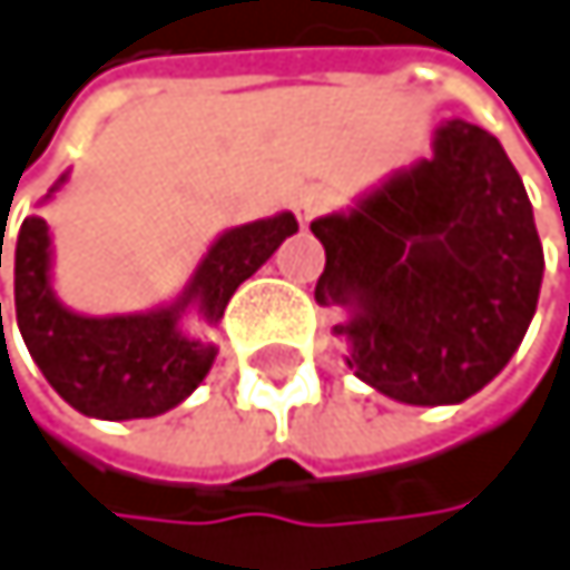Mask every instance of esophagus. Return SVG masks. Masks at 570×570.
Wrapping results in <instances>:
<instances>
[{
    "mask_svg": "<svg viewBox=\"0 0 570 570\" xmlns=\"http://www.w3.org/2000/svg\"><path fill=\"white\" fill-rule=\"evenodd\" d=\"M327 202H332V194H327L324 187H317V184L301 187V190L294 194V212H297L301 228H307V225H311V222L327 208Z\"/></svg>",
    "mask_w": 570,
    "mask_h": 570,
    "instance_id": "esophagus-1",
    "label": "esophagus"
}]
</instances>
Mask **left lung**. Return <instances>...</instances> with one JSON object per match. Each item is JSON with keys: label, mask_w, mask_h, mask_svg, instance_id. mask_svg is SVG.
I'll return each mask as SVG.
<instances>
[{"label": "left lung", "mask_w": 570, "mask_h": 570, "mask_svg": "<svg viewBox=\"0 0 570 570\" xmlns=\"http://www.w3.org/2000/svg\"><path fill=\"white\" fill-rule=\"evenodd\" d=\"M324 246L314 287L342 311L345 365L410 406H451L492 383L537 311L543 249L527 187L492 132L434 129L431 157L390 170L311 222Z\"/></svg>", "instance_id": "1"}]
</instances>
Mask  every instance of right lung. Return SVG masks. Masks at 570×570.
Listing matches in <instances>:
<instances>
[{
	"label": "right lung",
	"instance_id": "right-lung-1",
	"mask_svg": "<svg viewBox=\"0 0 570 570\" xmlns=\"http://www.w3.org/2000/svg\"><path fill=\"white\" fill-rule=\"evenodd\" d=\"M68 177L71 170H63L40 205H47ZM294 232V212H276L249 225L225 228L177 297L149 311L98 317L81 314L57 297L53 235L40 215H30L16 235L19 335L57 396L85 417H160L205 383L218 355V345L208 335L190 332L187 317H198L202 332L215 327L238 283H246Z\"/></svg>",
	"mask_w": 570,
	"mask_h": 570
}]
</instances>
